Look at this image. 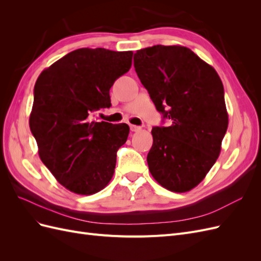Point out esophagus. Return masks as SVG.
Masks as SVG:
<instances>
[{
	"label": "esophagus",
	"mask_w": 261,
	"mask_h": 261,
	"mask_svg": "<svg viewBox=\"0 0 261 261\" xmlns=\"http://www.w3.org/2000/svg\"><path fill=\"white\" fill-rule=\"evenodd\" d=\"M129 127H130V130H132V132H139V130H141V127H140V126L130 125Z\"/></svg>",
	"instance_id": "34e87169"
}]
</instances>
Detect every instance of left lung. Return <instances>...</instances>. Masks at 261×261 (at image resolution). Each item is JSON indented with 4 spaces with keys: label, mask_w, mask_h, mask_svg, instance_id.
Wrapping results in <instances>:
<instances>
[{
    "label": "left lung",
    "mask_w": 261,
    "mask_h": 261,
    "mask_svg": "<svg viewBox=\"0 0 261 261\" xmlns=\"http://www.w3.org/2000/svg\"><path fill=\"white\" fill-rule=\"evenodd\" d=\"M134 66L158 111L171 122L151 130L149 171L171 192L191 191L216 163L227 129L222 82L215 68L180 45L138 50Z\"/></svg>",
    "instance_id": "8db88e82"
}]
</instances>
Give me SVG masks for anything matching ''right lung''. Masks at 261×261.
I'll list each match as a JSON object with an SVG mask.
<instances>
[{"instance_id": "obj_1", "label": "right lung", "mask_w": 261, "mask_h": 261, "mask_svg": "<svg viewBox=\"0 0 261 261\" xmlns=\"http://www.w3.org/2000/svg\"><path fill=\"white\" fill-rule=\"evenodd\" d=\"M133 52L83 48L45 68L34 89L30 130L46 168L68 191L92 195L111 180L127 124L92 120L111 107L110 88L132 66Z\"/></svg>"}]
</instances>
